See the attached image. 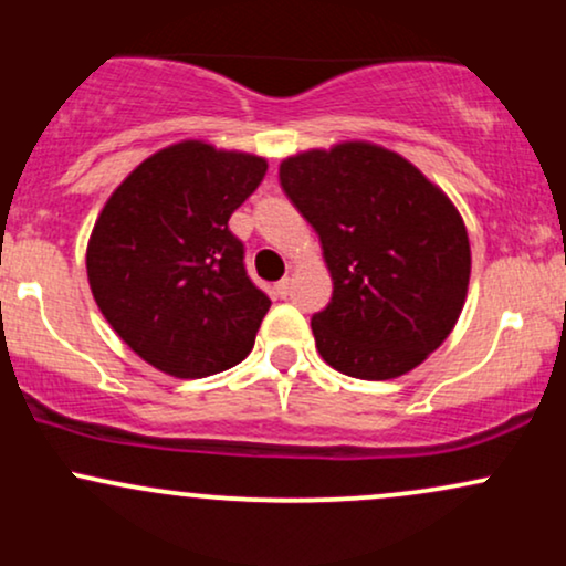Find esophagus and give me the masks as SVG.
I'll list each match as a JSON object with an SVG mask.
<instances>
[{
	"instance_id": "obj_1",
	"label": "esophagus",
	"mask_w": 566,
	"mask_h": 566,
	"mask_svg": "<svg viewBox=\"0 0 566 566\" xmlns=\"http://www.w3.org/2000/svg\"><path fill=\"white\" fill-rule=\"evenodd\" d=\"M290 287H292V279L284 276L282 282H276V295L279 297H287L290 295Z\"/></svg>"
}]
</instances>
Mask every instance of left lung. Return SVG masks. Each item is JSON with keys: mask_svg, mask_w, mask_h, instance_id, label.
Instances as JSON below:
<instances>
[{"mask_svg": "<svg viewBox=\"0 0 566 566\" xmlns=\"http://www.w3.org/2000/svg\"><path fill=\"white\" fill-rule=\"evenodd\" d=\"M279 180L319 233L333 301L316 350L337 373L391 380L437 350L463 311L471 244L450 197L412 161L365 140L295 154Z\"/></svg>", "mask_w": 566, "mask_h": 566, "instance_id": "left-lung-1", "label": "left lung"}]
</instances>
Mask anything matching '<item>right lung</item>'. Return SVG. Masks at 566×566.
<instances>
[{
	"instance_id": "add662e5",
	"label": "right lung",
	"mask_w": 566,
	"mask_h": 566,
	"mask_svg": "<svg viewBox=\"0 0 566 566\" xmlns=\"http://www.w3.org/2000/svg\"><path fill=\"white\" fill-rule=\"evenodd\" d=\"M269 161L180 140L116 186L87 242L93 297L143 361L172 378H207L255 346L271 301L244 269L229 218Z\"/></svg>"
}]
</instances>
